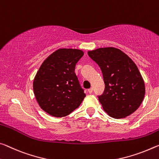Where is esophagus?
I'll return each instance as SVG.
<instances>
[{
    "label": "esophagus",
    "mask_w": 159,
    "mask_h": 159,
    "mask_svg": "<svg viewBox=\"0 0 159 159\" xmlns=\"http://www.w3.org/2000/svg\"><path fill=\"white\" fill-rule=\"evenodd\" d=\"M88 91H89V93H90V94H91V93L93 91V88H90V89H89V90H88Z\"/></svg>",
    "instance_id": "1"
}]
</instances>
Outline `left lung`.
<instances>
[{"mask_svg": "<svg viewBox=\"0 0 159 159\" xmlns=\"http://www.w3.org/2000/svg\"><path fill=\"white\" fill-rule=\"evenodd\" d=\"M88 54L102 70L105 88L98 99L105 112L115 119L134 112L145 95L144 81L135 63L115 47L99 48Z\"/></svg>", "mask_w": 159, "mask_h": 159, "instance_id": "8db88e82", "label": "left lung"}]
</instances>
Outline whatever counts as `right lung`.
Listing matches in <instances>:
<instances>
[{"mask_svg":"<svg viewBox=\"0 0 159 159\" xmlns=\"http://www.w3.org/2000/svg\"><path fill=\"white\" fill-rule=\"evenodd\" d=\"M84 53L76 49H59L50 54L39 67L33 90L40 107L50 115H69L85 97L74 70Z\"/></svg>","mask_w":159,"mask_h":159,"instance_id":"right-lung-1","label":"right lung"}]
</instances>
